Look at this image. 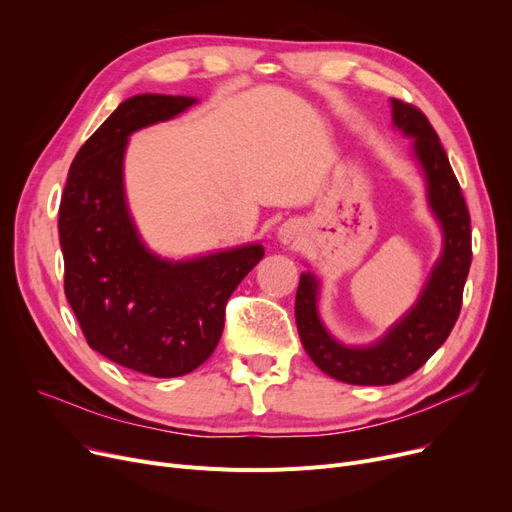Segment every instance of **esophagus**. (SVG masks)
Segmentation results:
<instances>
[{
  "instance_id": "34e87169",
  "label": "esophagus",
  "mask_w": 512,
  "mask_h": 512,
  "mask_svg": "<svg viewBox=\"0 0 512 512\" xmlns=\"http://www.w3.org/2000/svg\"><path fill=\"white\" fill-rule=\"evenodd\" d=\"M301 236V226L297 222H286L278 228V240L282 245H292Z\"/></svg>"
}]
</instances>
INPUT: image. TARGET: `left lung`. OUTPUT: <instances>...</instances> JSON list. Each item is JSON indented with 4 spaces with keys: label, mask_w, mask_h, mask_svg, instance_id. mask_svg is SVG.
<instances>
[{
    "label": "left lung",
    "mask_w": 512,
    "mask_h": 512,
    "mask_svg": "<svg viewBox=\"0 0 512 512\" xmlns=\"http://www.w3.org/2000/svg\"><path fill=\"white\" fill-rule=\"evenodd\" d=\"M392 126L413 141L411 153L425 182V201L442 232V251L417 301L369 344L340 342L319 315L321 284L303 272L294 317L311 361L330 378L355 386H388L415 373L448 338L459 317L471 265V222L461 186L436 130L417 107L390 99Z\"/></svg>",
    "instance_id": "obj_1"
}]
</instances>
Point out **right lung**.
I'll return each mask as SVG.
<instances>
[{
    "label": "right lung",
    "mask_w": 512,
    "mask_h": 512,
    "mask_svg": "<svg viewBox=\"0 0 512 512\" xmlns=\"http://www.w3.org/2000/svg\"><path fill=\"white\" fill-rule=\"evenodd\" d=\"M197 97L143 93L122 101L76 153L60 205L64 290L89 346L153 378L203 365L224 330L234 288L263 259L249 242L186 259L149 249L124 186L132 132L168 122Z\"/></svg>",
    "instance_id": "add662e5"
}]
</instances>
